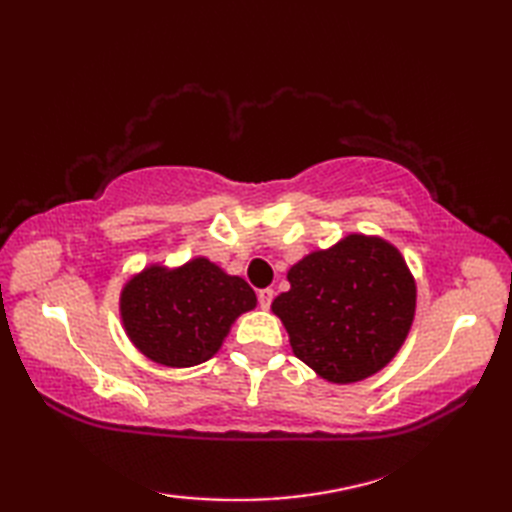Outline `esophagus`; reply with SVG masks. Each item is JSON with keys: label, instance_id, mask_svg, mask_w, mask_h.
<instances>
[{"label": "esophagus", "instance_id": "obj_1", "mask_svg": "<svg viewBox=\"0 0 512 512\" xmlns=\"http://www.w3.org/2000/svg\"><path fill=\"white\" fill-rule=\"evenodd\" d=\"M273 297H275V290L273 288H264L257 292V299H259V308L262 310H268L270 303H273Z\"/></svg>", "mask_w": 512, "mask_h": 512}]
</instances>
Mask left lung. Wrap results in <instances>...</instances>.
<instances>
[{"label": "left lung", "mask_w": 512, "mask_h": 512, "mask_svg": "<svg viewBox=\"0 0 512 512\" xmlns=\"http://www.w3.org/2000/svg\"><path fill=\"white\" fill-rule=\"evenodd\" d=\"M273 301L292 352L321 378L350 385L380 372L405 343L416 314V279L387 239L350 233L288 270Z\"/></svg>", "instance_id": "1"}]
</instances>
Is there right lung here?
I'll return each instance as SVG.
<instances>
[{"instance_id": "right-lung-1", "label": "right lung", "mask_w": 512, "mask_h": 512, "mask_svg": "<svg viewBox=\"0 0 512 512\" xmlns=\"http://www.w3.org/2000/svg\"><path fill=\"white\" fill-rule=\"evenodd\" d=\"M255 306L253 288L206 257L176 268L149 264L127 279L118 301L125 334L136 350L178 369L209 361L239 314Z\"/></svg>"}]
</instances>
